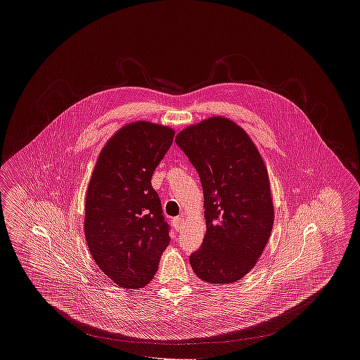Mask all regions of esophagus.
Returning <instances> with one entry per match:
<instances>
[{"instance_id":"esophagus-1","label":"esophagus","mask_w":360,"mask_h":360,"mask_svg":"<svg viewBox=\"0 0 360 360\" xmlns=\"http://www.w3.org/2000/svg\"><path fill=\"white\" fill-rule=\"evenodd\" d=\"M172 225H174L175 231L181 232V231L184 229V225H185V221H184V219H181V217H175V219H172Z\"/></svg>"}]
</instances>
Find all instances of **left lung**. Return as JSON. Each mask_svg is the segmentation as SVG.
I'll return each mask as SVG.
<instances>
[{
	"instance_id": "obj_1",
	"label": "left lung",
	"mask_w": 360,
	"mask_h": 360,
	"mask_svg": "<svg viewBox=\"0 0 360 360\" xmlns=\"http://www.w3.org/2000/svg\"><path fill=\"white\" fill-rule=\"evenodd\" d=\"M176 144L198 172L204 190L206 233L190 255L207 283H233L257 263L274 223L266 165L236 122L214 116L182 129Z\"/></svg>"
}]
</instances>
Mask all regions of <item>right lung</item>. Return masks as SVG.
<instances>
[{
	"label": "right lung",
	"instance_id": "1",
	"mask_svg": "<svg viewBox=\"0 0 360 360\" xmlns=\"http://www.w3.org/2000/svg\"><path fill=\"white\" fill-rule=\"evenodd\" d=\"M174 135L170 127L150 121L124 125L103 146L87 186L89 251L103 274L124 289L146 286L170 243L151 178Z\"/></svg>",
	"mask_w": 360,
	"mask_h": 360
}]
</instances>
